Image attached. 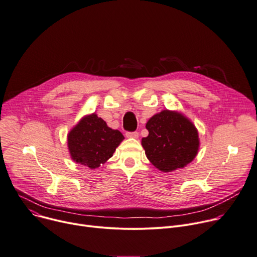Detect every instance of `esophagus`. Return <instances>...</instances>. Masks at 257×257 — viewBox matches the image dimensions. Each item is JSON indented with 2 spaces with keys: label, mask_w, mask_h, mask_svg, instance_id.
Masks as SVG:
<instances>
[{
  "label": "esophagus",
  "mask_w": 257,
  "mask_h": 257,
  "mask_svg": "<svg viewBox=\"0 0 257 257\" xmlns=\"http://www.w3.org/2000/svg\"><path fill=\"white\" fill-rule=\"evenodd\" d=\"M138 132H126V136L128 137V138H137L138 137Z\"/></svg>",
  "instance_id": "esophagus-1"
}]
</instances>
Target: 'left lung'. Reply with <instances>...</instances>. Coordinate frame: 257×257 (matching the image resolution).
Listing matches in <instances>:
<instances>
[{
  "label": "left lung",
  "mask_w": 257,
  "mask_h": 257,
  "mask_svg": "<svg viewBox=\"0 0 257 257\" xmlns=\"http://www.w3.org/2000/svg\"><path fill=\"white\" fill-rule=\"evenodd\" d=\"M149 135L142 145L147 158L163 172L183 168L195 159L200 142L195 125L182 113L162 110L146 125Z\"/></svg>",
  "instance_id": "obj_1"
}]
</instances>
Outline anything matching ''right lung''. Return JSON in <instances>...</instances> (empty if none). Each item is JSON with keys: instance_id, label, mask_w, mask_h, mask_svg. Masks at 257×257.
<instances>
[{"instance_id": "obj_1", "label": "right lung", "mask_w": 257, "mask_h": 257, "mask_svg": "<svg viewBox=\"0 0 257 257\" xmlns=\"http://www.w3.org/2000/svg\"><path fill=\"white\" fill-rule=\"evenodd\" d=\"M123 139L119 130L109 128L94 112L85 115L69 131L67 147L75 162L95 169L112 157Z\"/></svg>"}]
</instances>
